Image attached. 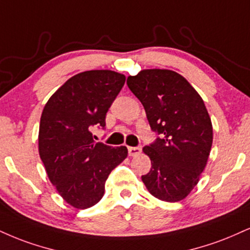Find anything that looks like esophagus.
I'll list each match as a JSON object with an SVG mask.
<instances>
[{
	"label": "esophagus",
	"mask_w": 250,
	"mask_h": 250,
	"mask_svg": "<svg viewBox=\"0 0 250 250\" xmlns=\"http://www.w3.org/2000/svg\"><path fill=\"white\" fill-rule=\"evenodd\" d=\"M141 151H142L141 146H129L128 148L129 156H131V157H136V156L141 154Z\"/></svg>",
	"instance_id": "34e87169"
}]
</instances>
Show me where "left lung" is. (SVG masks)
<instances>
[{"mask_svg": "<svg viewBox=\"0 0 250 250\" xmlns=\"http://www.w3.org/2000/svg\"><path fill=\"white\" fill-rule=\"evenodd\" d=\"M127 85L159 135L143 148L151 161L144 185L163 201L183 200L199 182L211 152L213 128L205 104L184 77L170 70H143L129 76Z\"/></svg>", "mask_w": 250, "mask_h": 250, "instance_id": "left-lung-1", "label": "left lung"}]
</instances>
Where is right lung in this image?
Segmentation results:
<instances>
[{
    "instance_id": "right-lung-1",
    "label": "right lung",
    "mask_w": 250,
    "mask_h": 250,
    "mask_svg": "<svg viewBox=\"0 0 250 250\" xmlns=\"http://www.w3.org/2000/svg\"><path fill=\"white\" fill-rule=\"evenodd\" d=\"M125 77L93 70L70 78L53 93L41 117L38 150L50 182L71 206H94L109 173L128 156L125 146L95 143L91 128L106 125V114Z\"/></svg>"
}]
</instances>
